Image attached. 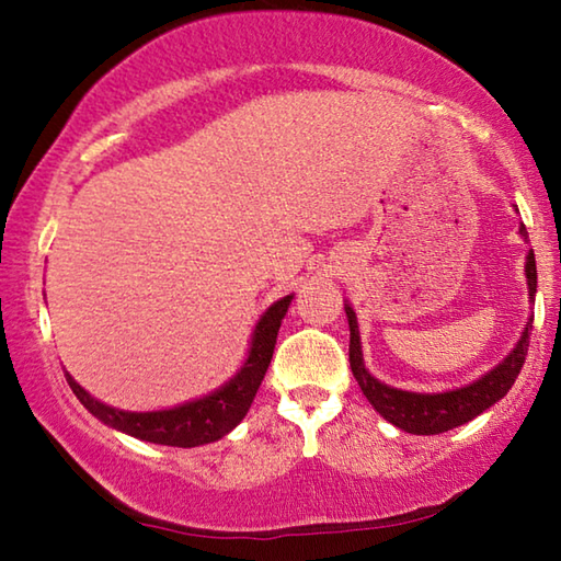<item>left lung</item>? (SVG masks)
Instances as JSON below:
<instances>
[{
	"label": "left lung",
	"instance_id": "obj_1",
	"mask_svg": "<svg viewBox=\"0 0 561 561\" xmlns=\"http://www.w3.org/2000/svg\"><path fill=\"white\" fill-rule=\"evenodd\" d=\"M519 234L527 240L525 225L519 227ZM525 274H527L529 301H535L537 262H535V252L531 250L527 252ZM344 309H346L348 331H351L348 360L360 391H364L368 403H371L388 423H393L396 428L413 435H438V433L458 428V425L472 421V417H478L482 411H488L490 405H495L500 398H505L512 383H515V378L519 376L522 366H525L529 331H531V321H535V314H531L515 348H512L510 354L502 358L495 368H492V371L480 376L478 381H472L462 388H453V391H443V393H413V391H401V388L386 386L368 374V368L364 366V351H360L356 311L351 309L348 304H344Z\"/></svg>",
	"mask_w": 561,
	"mask_h": 561
}]
</instances>
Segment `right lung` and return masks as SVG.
<instances>
[{
	"label": "right lung",
	"mask_w": 561,
	"mask_h": 561,
	"mask_svg": "<svg viewBox=\"0 0 561 561\" xmlns=\"http://www.w3.org/2000/svg\"><path fill=\"white\" fill-rule=\"evenodd\" d=\"M291 299L294 294L274 301L272 307L264 311L257 327H254L250 351H247L242 368L210 396L195 398V401L168 408V411L130 413L101 403L99 398L83 391V388L73 381L71 374H66V381H69L71 391L83 403V408H87L91 415H96L101 423H106L108 428H116L146 443L173 445V448H195V445L215 443L225 438V435L242 421L247 411H250L262 378L270 368L282 319L287 314Z\"/></svg>",
	"instance_id": "1"
}]
</instances>
